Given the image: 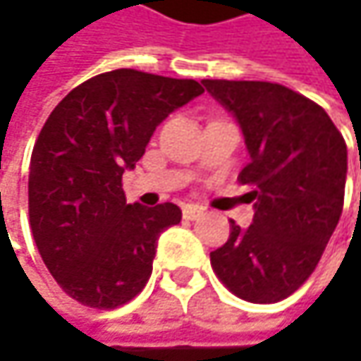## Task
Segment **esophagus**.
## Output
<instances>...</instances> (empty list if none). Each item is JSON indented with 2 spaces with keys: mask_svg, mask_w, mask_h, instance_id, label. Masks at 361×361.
<instances>
[{
  "mask_svg": "<svg viewBox=\"0 0 361 361\" xmlns=\"http://www.w3.org/2000/svg\"><path fill=\"white\" fill-rule=\"evenodd\" d=\"M202 213H204V209L199 207V204H187V207L183 209V215H185V219H188V221H195V219L201 216Z\"/></svg>",
  "mask_w": 361,
  "mask_h": 361,
  "instance_id": "esophagus-1",
  "label": "esophagus"
}]
</instances>
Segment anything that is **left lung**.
Segmentation results:
<instances>
[{
    "label": "left lung",
    "instance_id": "8db88e82",
    "mask_svg": "<svg viewBox=\"0 0 361 361\" xmlns=\"http://www.w3.org/2000/svg\"><path fill=\"white\" fill-rule=\"evenodd\" d=\"M237 120L249 152L239 174L251 185L253 223L231 221L229 241L211 253L237 298L275 303L307 281L343 209L348 146L310 98L271 82L202 80Z\"/></svg>",
    "mask_w": 361,
    "mask_h": 361
}]
</instances>
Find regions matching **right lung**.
Returning a JSON list of instances; mask_svg holds the SVG:
<instances>
[{
    "label": "right lung",
    "instance_id": "add662e5",
    "mask_svg": "<svg viewBox=\"0 0 361 361\" xmlns=\"http://www.w3.org/2000/svg\"><path fill=\"white\" fill-rule=\"evenodd\" d=\"M202 92L195 80L122 68L86 80L49 114L30 162V225L72 299L114 310L145 289L160 233L183 213L173 202L128 204L122 174L160 122Z\"/></svg>",
    "mask_w": 361,
    "mask_h": 361
}]
</instances>
